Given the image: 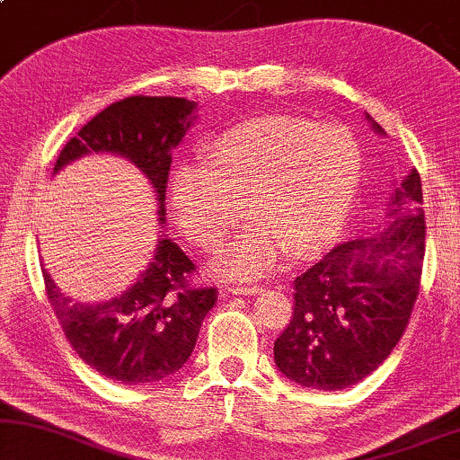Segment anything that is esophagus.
<instances>
[{
	"mask_svg": "<svg viewBox=\"0 0 460 460\" xmlns=\"http://www.w3.org/2000/svg\"><path fill=\"white\" fill-rule=\"evenodd\" d=\"M261 286H229L227 292L233 296H252V294H258L261 292Z\"/></svg>",
	"mask_w": 460,
	"mask_h": 460,
	"instance_id": "34e87169",
	"label": "esophagus"
}]
</instances>
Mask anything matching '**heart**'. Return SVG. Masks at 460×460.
Returning a JSON list of instances; mask_svg holds the SVG:
<instances>
[{
    "instance_id": "b5f03b06",
    "label": "heart",
    "mask_w": 460,
    "mask_h": 460,
    "mask_svg": "<svg viewBox=\"0 0 460 460\" xmlns=\"http://www.w3.org/2000/svg\"><path fill=\"white\" fill-rule=\"evenodd\" d=\"M362 177V152L340 122L267 114L237 122L202 150V166L172 177L174 217L206 252L223 245L242 218L250 227L218 256L215 270L256 279L286 252L306 258L344 227Z\"/></svg>"
}]
</instances>
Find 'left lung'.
<instances>
[{
    "label": "left lung",
    "mask_w": 460,
    "mask_h": 460,
    "mask_svg": "<svg viewBox=\"0 0 460 460\" xmlns=\"http://www.w3.org/2000/svg\"><path fill=\"white\" fill-rule=\"evenodd\" d=\"M375 133L384 135L367 114ZM421 177L406 174L371 237L344 242L294 281V313L275 365L310 390H344L384 362L415 306L425 256Z\"/></svg>",
    "instance_id": "obj_1"
}]
</instances>
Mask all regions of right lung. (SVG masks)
Returning <instances> with one entry per match:
<instances>
[{"instance_id":"obj_1","label":"right lung","mask_w":460,"mask_h":460,"mask_svg":"<svg viewBox=\"0 0 460 460\" xmlns=\"http://www.w3.org/2000/svg\"><path fill=\"white\" fill-rule=\"evenodd\" d=\"M196 108L185 98L133 95L114 102L62 147L54 174L93 152L127 158L156 191L158 221L164 227L171 150L190 131ZM41 270L51 308L75 352L103 377L125 385L154 384L177 373L191 357L204 316L218 296L215 288L190 286L196 267L166 235L158 239L137 281L106 302H76Z\"/></svg>"}]
</instances>
